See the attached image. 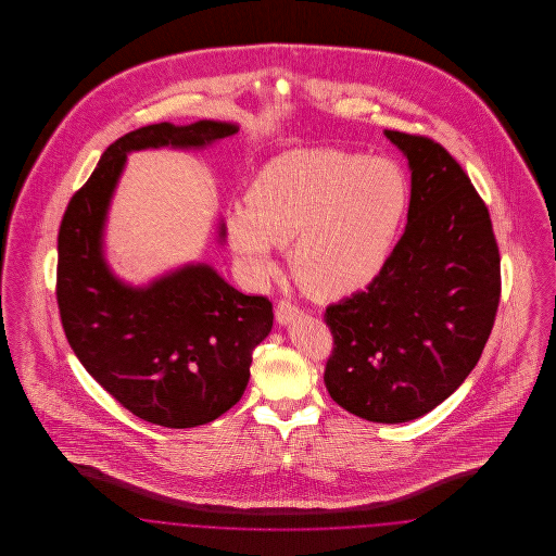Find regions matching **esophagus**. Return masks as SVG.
<instances>
[{
    "label": "esophagus",
    "instance_id": "1",
    "mask_svg": "<svg viewBox=\"0 0 556 556\" xmlns=\"http://www.w3.org/2000/svg\"><path fill=\"white\" fill-rule=\"evenodd\" d=\"M302 311L298 304H293L291 300H279L277 302V308H275V317L281 323V325H288L290 320L298 317Z\"/></svg>",
    "mask_w": 556,
    "mask_h": 556
}]
</instances>
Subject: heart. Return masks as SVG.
<instances>
[{"instance_id": "heart-1", "label": "heart", "mask_w": 556, "mask_h": 556, "mask_svg": "<svg viewBox=\"0 0 556 556\" xmlns=\"http://www.w3.org/2000/svg\"><path fill=\"white\" fill-rule=\"evenodd\" d=\"M413 187L388 156L338 148L291 150L268 160L229 214L233 248L250 268L275 273L270 247L290 248L298 286L318 300L365 290L390 263Z\"/></svg>"}]
</instances>
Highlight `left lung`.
I'll use <instances>...</instances> for the list:
<instances>
[{
  "label": "left lung",
  "mask_w": 556,
  "mask_h": 556,
  "mask_svg": "<svg viewBox=\"0 0 556 556\" xmlns=\"http://www.w3.org/2000/svg\"><path fill=\"white\" fill-rule=\"evenodd\" d=\"M410 164L408 225L383 273L325 323V386L348 413L404 424L433 410L476 369L501 302V252L485 202L448 150L386 131Z\"/></svg>",
  "instance_id": "obj_1"
}]
</instances>
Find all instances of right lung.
<instances>
[{"label":"right lung","mask_w":556,"mask_h":556,"mask_svg":"<svg viewBox=\"0 0 556 556\" xmlns=\"http://www.w3.org/2000/svg\"><path fill=\"white\" fill-rule=\"evenodd\" d=\"M236 125L160 123L116 139L71 198L58 231L55 300L66 340L110 396L148 424H211L243 394L252 352L273 327L265 295L231 288L208 265H189L150 288L121 283L102 256V229L127 154L202 148ZM225 238V225H220Z\"/></svg>","instance_id":"right-lung-1"}]
</instances>
